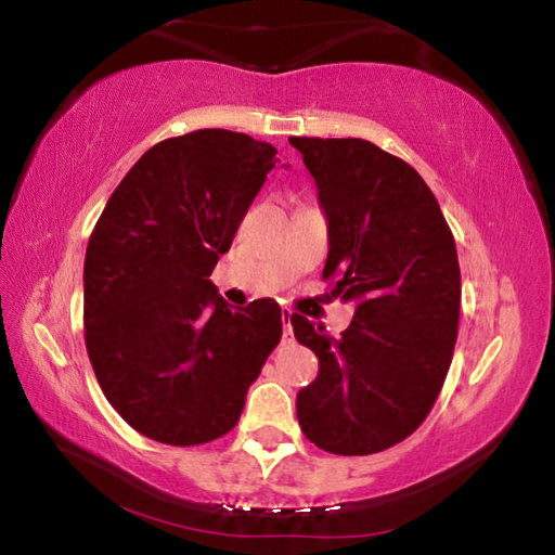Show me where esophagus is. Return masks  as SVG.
<instances>
[{
	"mask_svg": "<svg viewBox=\"0 0 555 555\" xmlns=\"http://www.w3.org/2000/svg\"><path fill=\"white\" fill-rule=\"evenodd\" d=\"M281 318H284V335H294V333H291V318H294V311H291V308H284Z\"/></svg>",
	"mask_w": 555,
	"mask_h": 555,
	"instance_id": "1",
	"label": "esophagus"
}]
</instances>
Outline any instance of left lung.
I'll list each match as a JSON object with an SVG mask.
<instances>
[{"label":"left lung","mask_w":555,"mask_h":555,"mask_svg":"<svg viewBox=\"0 0 555 555\" xmlns=\"http://www.w3.org/2000/svg\"><path fill=\"white\" fill-rule=\"evenodd\" d=\"M318 185L331 251L323 279L354 300L340 337L294 313L321 370L298 391L306 438L372 455L424 424L453 360L460 318L455 240L416 168L364 139L291 137Z\"/></svg>","instance_id":"1"}]
</instances>
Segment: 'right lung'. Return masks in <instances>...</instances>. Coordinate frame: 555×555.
Listing matches in <instances>:
<instances>
[{
	"instance_id": "1",
	"label": "right lung",
	"mask_w": 555,
	"mask_h": 555,
	"mask_svg": "<svg viewBox=\"0 0 555 555\" xmlns=\"http://www.w3.org/2000/svg\"><path fill=\"white\" fill-rule=\"evenodd\" d=\"M276 149L228 129L171 137L131 166L86 251V347L127 424L166 446L237 426L281 340L271 298L232 308L208 279L230 249Z\"/></svg>"
}]
</instances>
